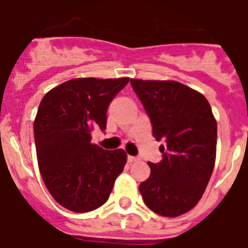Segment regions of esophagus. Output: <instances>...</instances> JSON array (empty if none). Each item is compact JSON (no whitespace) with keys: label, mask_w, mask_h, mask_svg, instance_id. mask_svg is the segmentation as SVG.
<instances>
[{"label":"esophagus","mask_w":248,"mask_h":248,"mask_svg":"<svg viewBox=\"0 0 248 248\" xmlns=\"http://www.w3.org/2000/svg\"><path fill=\"white\" fill-rule=\"evenodd\" d=\"M138 160H139V159H138L137 156H130V155H129V156H128V161H129V163H135V161H138Z\"/></svg>","instance_id":"esophagus-1"}]
</instances>
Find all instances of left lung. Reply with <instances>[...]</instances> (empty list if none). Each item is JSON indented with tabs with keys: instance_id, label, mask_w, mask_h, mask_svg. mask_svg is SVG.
<instances>
[{
	"instance_id": "1",
	"label": "left lung",
	"mask_w": 248,
	"mask_h": 248,
	"mask_svg": "<svg viewBox=\"0 0 248 248\" xmlns=\"http://www.w3.org/2000/svg\"><path fill=\"white\" fill-rule=\"evenodd\" d=\"M150 118L163 160L148 163L150 176L140 184L145 205L176 217L190 211L209 184L216 159L217 124L202 94L174 80L131 79Z\"/></svg>"
}]
</instances>
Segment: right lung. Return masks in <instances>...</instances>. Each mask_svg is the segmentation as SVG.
Masks as SVG:
<instances>
[{
  "mask_svg": "<svg viewBox=\"0 0 248 248\" xmlns=\"http://www.w3.org/2000/svg\"><path fill=\"white\" fill-rule=\"evenodd\" d=\"M129 78L68 80L46 94L34 119L39 171L54 200L73 212H89L107 202L123 171V149L92 144L94 128L105 130L107 110Z\"/></svg>",
  "mask_w": 248,
  "mask_h": 248,
  "instance_id": "1",
  "label": "right lung"
}]
</instances>
